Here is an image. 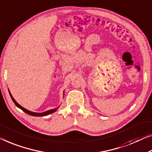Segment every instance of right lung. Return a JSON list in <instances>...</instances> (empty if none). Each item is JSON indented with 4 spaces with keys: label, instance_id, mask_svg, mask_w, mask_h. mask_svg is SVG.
<instances>
[{
    "label": "right lung",
    "instance_id": "obj_1",
    "mask_svg": "<svg viewBox=\"0 0 152 152\" xmlns=\"http://www.w3.org/2000/svg\"><path fill=\"white\" fill-rule=\"evenodd\" d=\"M9 92H10V95L11 98V99H12V100H13V102H14V104H15V106H16L17 107H18L19 108H20V109H21V110H23V111H24V113H26V114L30 115H31V116H35V117H42V116H46V115H49V114H51V113H53L54 112H55L56 110L58 109V107H57V108H54V109H51V110H47V111H46V112H44V113H34V112H31V111H30V110H27V109H26V108H24L22 107V106H20V105L19 104H18L17 102L15 101V99H14V98H13L12 95L11 94V93H10V91H9Z\"/></svg>",
    "mask_w": 152,
    "mask_h": 152
}]
</instances>
